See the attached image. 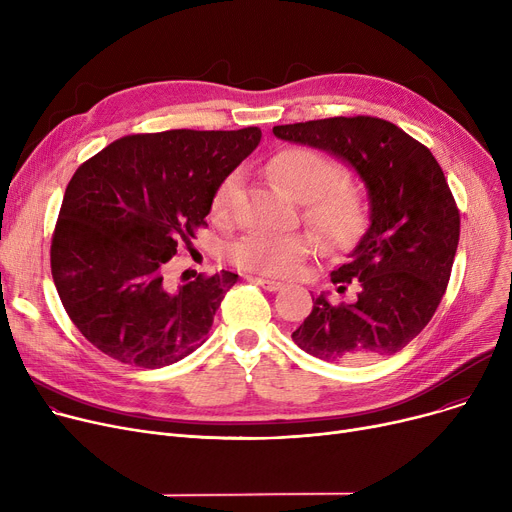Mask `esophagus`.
<instances>
[{"instance_id":"34e87169","label":"esophagus","mask_w":512,"mask_h":512,"mask_svg":"<svg viewBox=\"0 0 512 512\" xmlns=\"http://www.w3.org/2000/svg\"><path fill=\"white\" fill-rule=\"evenodd\" d=\"M247 280H251V282L259 284L261 288H265V290H270V292H276V290H282V288H284V284H282V282H276V280H267V278H257V276H249Z\"/></svg>"}]
</instances>
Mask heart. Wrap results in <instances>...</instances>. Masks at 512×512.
Wrapping results in <instances>:
<instances>
[{
  "label": "heart",
  "instance_id": "1",
  "mask_svg": "<svg viewBox=\"0 0 512 512\" xmlns=\"http://www.w3.org/2000/svg\"><path fill=\"white\" fill-rule=\"evenodd\" d=\"M338 172V164L330 155L305 145L284 147L265 161L267 178L301 201L305 224L328 251L353 247L369 222L363 188L351 178H336ZM238 186L240 176L236 172L218 186L211 201L215 220L224 222L230 218ZM315 249V238L307 232H251L234 242L230 257L240 270L292 276Z\"/></svg>",
  "mask_w": 512,
  "mask_h": 512
}]
</instances>
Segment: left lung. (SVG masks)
Returning a JSON list of instances; mask_svg holds the SVG:
<instances>
[{"label": "left lung", "mask_w": 512, "mask_h": 512, "mask_svg": "<svg viewBox=\"0 0 512 512\" xmlns=\"http://www.w3.org/2000/svg\"><path fill=\"white\" fill-rule=\"evenodd\" d=\"M278 139L348 161L365 180L371 224L332 282H359L357 301L313 309L292 332L305 353L330 363H367L405 348L434 317L452 272L461 213L436 157L396 124L336 116L274 126Z\"/></svg>", "instance_id": "8db88e82"}]
</instances>
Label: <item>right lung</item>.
Here are the masks:
<instances>
[{"label":"right lung","instance_id":"right-lung-1","mask_svg":"<svg viewBox=\"0 0 512 512\" xmlns=\"http://www.w3.org/2000/svg\"><path fill=\"white\" fill-rule=\"evenodd\" d=\"M261 141L240 130L128 134L80 166L51 236L60 301L95 348L157 369L199 348L238 276L222 270L172 288L166 263L191 247L224 178Z\"/></svg>","mask_w":512,"mask_h":512}]
</instances>
